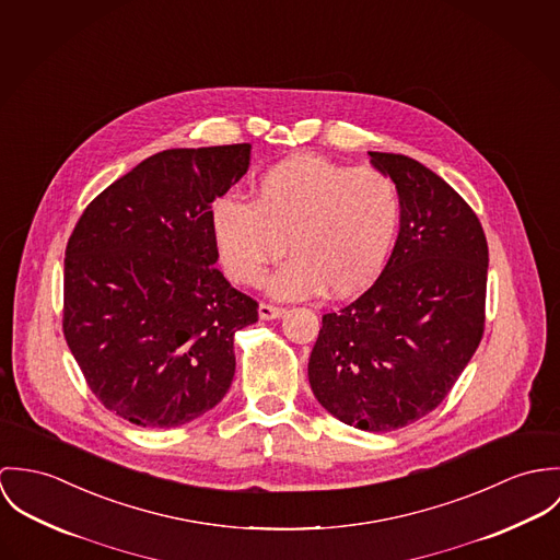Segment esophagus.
Returning a JSON list of instances; mask_svg holds the SVG:
<instances>
[{"label": "esophagus", "mask_w": 560, "mask_h": 560, "mask_svg": "<svg viewBox=\"0 0 560 560\" xmlns=\"http://www.w3.org/2000/svg\"><path fill=\"white\" fill-rule=\"evenodd\" d=\"M285 313L283 307H277V305H268V303H261L259 305V317L261 319H277V317H281Z\"/></svg>", "instance_id": "34e87169"}]
</instances>
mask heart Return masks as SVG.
Masks as SVG:
<instances>
[{
  "label": "heart",
  "instance_id": "b5f03b06",
  "mask_svg": "<svg viewBox=\"0 0 560 560\" xmlns=\"http://www.w3.org/2000/svg\"><path fill=\"white\" fill-rule=\"evenodd\" d=\"M401 223V197L390 176L350 170L317 154H294L266 170L253 201L228 195L210 225L225 272L257 285L285 250L294 255L272 279L279 299H307L324 288L350 296L370 288L386 266Z\"/></svg>",
  "mask_w": 560,
  "mask_h": 560
}]
</instances>
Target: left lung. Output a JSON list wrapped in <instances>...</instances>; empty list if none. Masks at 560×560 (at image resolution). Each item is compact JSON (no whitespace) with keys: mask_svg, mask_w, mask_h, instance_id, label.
Returning a JSON list of instances; mask_svg holds the SVG:
<instances>
[{"mask_svg":"<svg viewBox=\"0 0 560 560\" xmlns=\"http://www.w3.org/2000/svg\"><path fill=\"white\" fill-rule=\"evenodd\" d=\"M370 156L399 190V236L372 288L322 315L310 384L339 421L393 432L438 408L481 343L488 241L432 170L404 154Z\"/></svg>","mask_w":560,"mask_h":560,"instance_id":"1","label":"left lung"}]
</instances>
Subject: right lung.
<instances>
[{"label": "right lung", "mask_w": 560, "mask_h": 560, "mask_svg": "<svg viewBox=\"0 0 560 560\" xmlns=\"http://www.w3.org/2000/svg\"><path fill=\"white\" fill-rule=\"evenodd\" d=\"M249 156V143L163 150L94 197L68 238L66 343L96 399L132 425H185L234 380V335L257 303L214 266L210 212Z\"/></svg>", "instance_id": "right-lung-1"}]
</instances>
